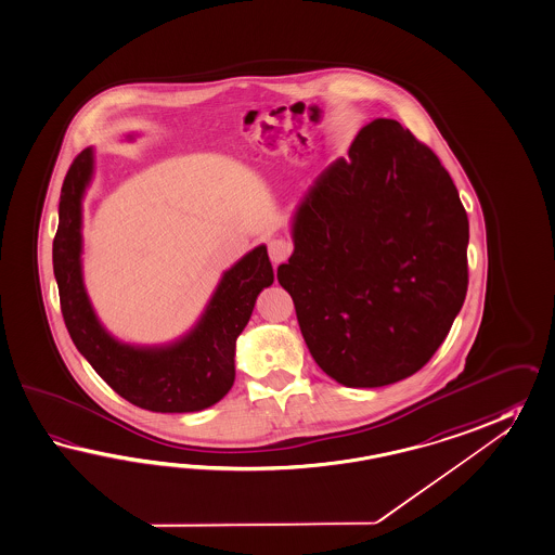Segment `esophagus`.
I'll list each match as a JSON object with an SVG mask.
<instances>
[{"label":"esophagus","mask_w":555,"mask_h":555,"mask_svg":"<svg viewBox=\"0 0 555 555\" xmlns=\"http://www.w3.org/2000/svg\"><path fill=\"white\" fill-rule=\"evenodd\" d=\"M268 251H270L271 261L275 266H280V263H284L287 257L292 256V243L287 242V240H282V237L271 240L268 243Z\"/></svg>","instance_id":"esophagus-1"}]
</instances>
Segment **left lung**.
<instances>
[{"label": "left lung", "instance_id": "1", "mask_svg": "<svg viewBox=\"0 0 555 555\" xmlns=\"http://www.w3.org/2000/svg\"><path fill=\"white\" fill-rule=\"evenodd\" d=\"M278 280L315 364L376 388L423 369L461 312L469 219L437 155L397 120L362 128L310 186Z\"/></svg>", "mask_w": 555, "mask_h": 555}]
</instances>
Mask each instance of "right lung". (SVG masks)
I'll return each mask as SVG.
<instances>
[{
	"instance_id": "add662e5",
	"label": "right lung",
	"mask_w": 555,
	"mask_h": 555,
	"mask_svg": "<svg viewBox=\"0 0 555 555\" xmlns=\"http://www.w3.org/2000/svg\"><path fill=\"white\" fill-rule=\"evenodd\" d=\"M92 177L94 149L88 146L64 179L52 247L60 306L74 346L100 378L134 406L153 412L214 406L235 380V341L257 296L273 284L268 247L257 245L223 271L197 324L181 338L157 346L120 341L100 324L82 275V199Z\"/></svg>"
}]
</instances>
